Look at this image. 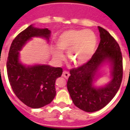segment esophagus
Wrapping results in <instances>:
<instances>
[{"label":"esophagus","instance_id":"esophagus-1","mask_svg":"<svg viewBox=\"0 0 130 130\" xmlns=\"http://www.w3.org/2000/svg\"><path fill=\"white\" fill-rule=\"evenodd\" d=\"M69 75H70V74H69V72H67V71H63V76L64 77H65V79H68L69 77Z\"/></svg>","mask_w":130,"mask_h":130}]
</instances>
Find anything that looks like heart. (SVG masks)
<instances>
[{
    "instance_id": "b5f03b06",
    "label": "heart",
    "mask_w": 130,
    "mask_h": 130,
    "mask_svg": "<svg viewBox=\"0 0 130 130\" xmlns=\"http://www.w3.org/2000/svg\"><path fill=\"white\" fill-rule=\"evenodd\" d=\"M98 38L90 29H71L61 33L57 40L53 55L57 61L64 59L62 52H67L69 61L75 66L86 65L92 58L96 49Z\"/></svg>"
}]
</instances>
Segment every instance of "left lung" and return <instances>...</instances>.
<instances>
[{"mask_svg":"<svg viewBox=\"0 0 130 130\" xmlns=\"http://www.w3.org/2000/svg\"><path fill=\"white\" fill-rule=\"evenodd\" d=\"M101 41L92 58L86 65L70 70L67 89L74 105L86 112L103 109L119 90L123 77V59L119 44L108 31L98 27ZM105 63L111 67V81L103 87L94 82Z\"/></svg>","mask_w":130,"mask_h":130,"instance_id":"left-lung-1","label":"left lung"}]
</instances>
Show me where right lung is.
<instances>
[{
    "label": "right lung",
    "instance_id": "obj_1",
    "mask_svg": "<svg viewBox=\"0 0 130 130\" xmlns=\"http://www.w3.org/2000/svg\"><path fill=\"white\" fill-rule=\"evenodd\" d=\"M51 30L30 25L12 42L7 61L9 83L20 101L33 109L51 103L56 95L55 82L61 77L63 69L49 65H23L19 61V52L32 38H43L48 42Z\"/></svg>",
    "mask_w": 130,
    "mask_h": 130
}]
</instances>
